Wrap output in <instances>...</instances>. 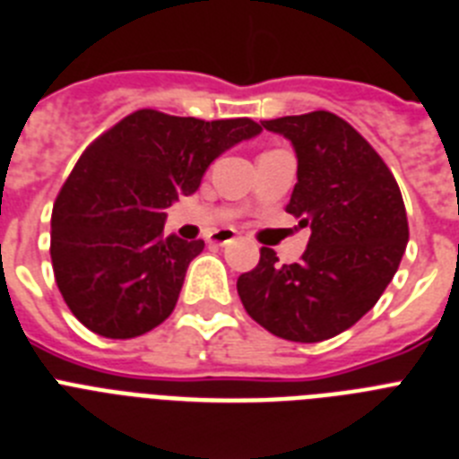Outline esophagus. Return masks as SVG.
<instances>
[{"label": "esophagus", "mask_w": 459, "mask_h": 459, "mask_svg": "<svg viewBox=\"0 0 459 459\" xmlns=\"http://www.w3.org/2000/svg\"><path fill=\"white\" fill-rule=\"evenodd\" d=\"M236 240V233L233 230H217V233H212L210 236V242L212 245H219V247H223V245H230V242Z\"/></svg>", "instance_id": "obj_1"}]
</instances>
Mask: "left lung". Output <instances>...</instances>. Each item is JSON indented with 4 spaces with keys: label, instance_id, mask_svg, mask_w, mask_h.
Here are the masks:
<instances>
[{
    "label": "left lung",
    "instance_id": "left-lung-1",
    "mask_svg": "<svg viewBox=\"0 0 459 459\" xmlns=\"http://www.w3.org/2000/svg\"><path fill=\"white\" fill-rule=\"evenodd\" d=\"M284 134L299 158L287 212L310 226L299 264L261 247L256 268L238 277L254 322L294 342H319L350 329L376 306L408 242L394 175L348 121L331 111L261 121Z\"/></svg>",
    "mask_w": 459,
    "mask_h": 459
}]
</instances>
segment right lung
Segmentation results:
<instances>
[{"instance_id": "obj_1", "label": "right lung", "mask_w": 459, "mask_h": 459, "mask_svg": "<svg viewBox=\"0 0 459 459\" xmlns=\"http://www.w3.org/2000/svg\"><path fill=\"white\" fill-rule=\"evenodd\" d=\"M259 133L252 118L137 109L86 146L51 214L53 273L81 325L134 338L170 317L205 242L165 238V210L194 194L214 158Z\"/></svg>"}]
</instances>
